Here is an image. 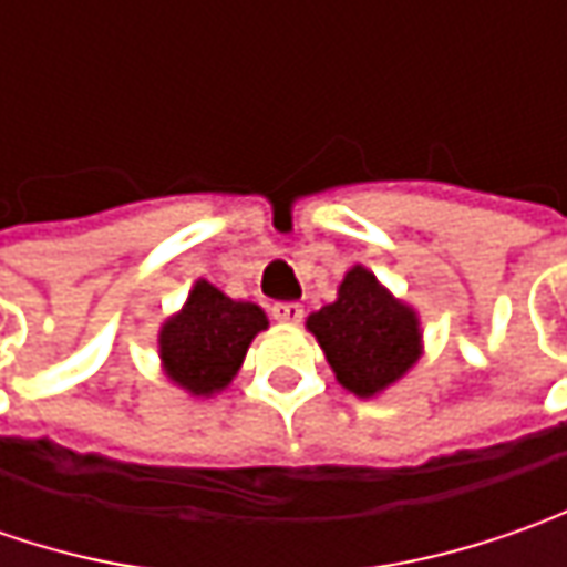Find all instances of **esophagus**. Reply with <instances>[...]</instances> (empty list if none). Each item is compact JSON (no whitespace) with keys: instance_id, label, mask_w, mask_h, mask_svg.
I'll use <instances>...</instances> for the list:
<instances>
[{"instance_id":"1","label":"esophagus","mask_w":567,"mask_h":567,"mask_svg":"<svg viewBox=\"0 0 567 567\" xmlns=\"http://www.w3.org/2000/svg\"><path fill=\"white\" fill-rule=\"evenodd\" d=\"M271 318L280 324H299L302 321V306L299 302H274Z\"/></svg>"}]
</instances>
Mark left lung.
Masks as SVG:
<instances>
[{"mask_svg": "<svg viewBox=\"0 0 567 567\" xmlns=\"http://www.w3.org/2000/svg\"><path fill=\"white\" fill-rule=\"evenodd\" d=\"M306 328L316 334L340 384L357 398L381 394L423 353L416 312L388 293L362 265L347 271L338 299L312 312Z\"/></svg>", "mask_w": 567, "mask_h": 567, "instance_id": "1", "label": "left lung"}]
</instances>
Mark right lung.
I'll return each mask as SVG.
<instances>
[{
	"label": "right lung",
	"mask_w": 567,
	"mask_h": 567,
	"mask_svg": "<svg viewBox=\"0 0 567 567\" xmlns=\"http://www.w3.org/2000/svg\"><path fill=\"white\" fill-rule=\"evenodd\" d=\"M268 328V316L255 302H236L214 284L198 280L183 312L161 328V360L169 381L195 398L224 391L258 331Z\"/></svg>",
	"instance_id": "add662e5"
}]
</instances>
